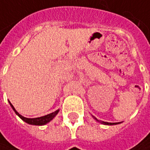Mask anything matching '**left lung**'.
I'll use <instances>...</instances> for the list:
<instances>
[{"instance_id":"1","label":"left lung","mask_w":150,"mask_h":150,"mask_svg":"<svg viewBox=\"0 0 150 150\" xmlns=\"http://www.w3.org/2000/svg\"><path fill=\"white\" fill-rule=\"evenodd\" d=\"M94 119L97 120V122H100V123H102V124H105V125H115V124H119L120 122H104V121H99V120H97L96 118H94Z\"/></svg>"}]
</instances>
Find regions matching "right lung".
<instances>
[{
  "label": "right lung",
  "mask_w": 150,
  "mask_h": 150,
  "mask_svg": "<svg viewBox=\"0 0 150 150\" xmlns=\"http://www.w3.org/2000/svg\"><path fill=\"white\" fill-rule=\"evenodd\" d=\"M9 105H11V107L13 110V111L15 112L16 114L21 119H23L24 122H26L28 124H31V125H38V126H42V125H45L46 123L50 122L52 119L57 115V113L59 111V110H57L56 111L53 112L51 114H49V115H45V116H42V117H39V118H34V119H28V118H25L23 115H21L19 113H18L16 111V110L14 109V107L13 106V105L11 104L9 102Z\"/></svg>",
  "instance_id": "1"
}]
</instances>
